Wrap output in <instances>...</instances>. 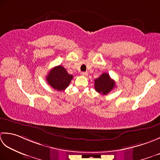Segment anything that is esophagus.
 <instances>
[{
    "label": "esophagus",
    "mask_w": 160,
    "mask_h": 160,
    "mask_svg": "<svg viewBox=\"0 0 160 160\" xmlns=\"http://www.w3.org/2000/svg\"><path fill=\"white\" fill-rule=\"evenodd\" d=\"M81 75L84 77H87L88 75V73L87 72H81Z\"/></svg>",
    "instance_id": "34e87169"
}]
</instances>
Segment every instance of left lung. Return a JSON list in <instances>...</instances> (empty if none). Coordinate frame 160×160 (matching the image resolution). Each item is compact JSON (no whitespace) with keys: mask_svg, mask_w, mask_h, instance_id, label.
Segmentation results:
<instances>
[{"mask_svg":"<svg viewBox=\"0 0 160 160\" xmlns=\"http://www.w3.org/2000/svg\"><path fill=\"white\" fill-rule=\"evenodd\" d=\"M115 86V81L110 77L108 73L104 72L97 79H94V89L103 95L108 94Z\"/></svg>","mask_w":160,"mask_h":160,"instance_id":"8db88e82","label":"left lung"}]
</instances>
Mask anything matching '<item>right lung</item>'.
<instances>
[{"label": "right lung", "mask_w": 160, "mask_h": 160, "mask_svg": "<svg viewBox=\"0 0 160 160\" xmlns=\"http://www.w3.org/2000/svg\"><path fill=\"white\" fill-rule=\"evenodd\" d=\"M72 78L73 76L68 74L63 66H58L50 70L46 76V80L54 89L62 91L68 87Z\"/></svg>", "instance_id": "1"}]
</instances>
